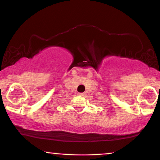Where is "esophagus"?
<instances>
[{
  "instance_id": "34e87169",
  "label": "esophagus",
  "mask_w": 160,
  "mask_h": 160,
  "mask_svg": "<svg viewBox=\"0 0 160 160\" xmlns=\"http://www.w3.org/2000/svg\"><path fill=\"white\" fill-rule=\"evenodd\" d=\"M78 95L80 96H84L85 95V93H78Z\"/></svg>"
}]
</instances>
